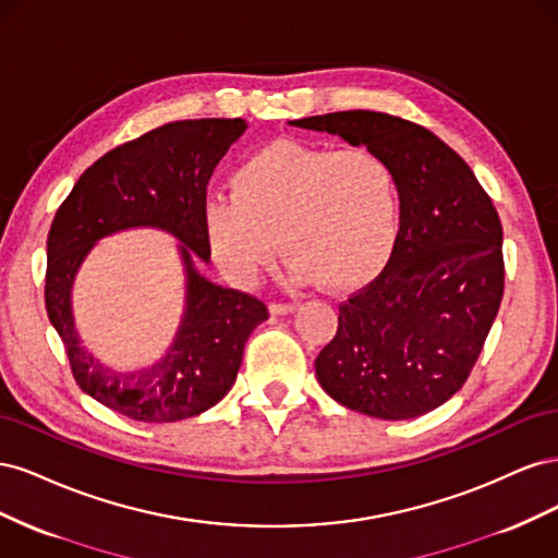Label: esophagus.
<instances>
[{"instance_id":"34e87169","label":"esophagus","mask_w":558,"mask_h":558,"mask_svg":"<svg viewBox=\"0 0 558 558\" xmlns=\"http://www.w3.org/2000/svg\"><path fill=\"white\" fill-rule=\"evenodd\" d=\"M295 310V302H269V312L272 314H289Z\"/></svg>"}]
</instances>
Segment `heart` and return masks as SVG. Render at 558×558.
<instances>
[{"instance_id":"obj_1","label":"heart","mask_w":558,"mask_h":558,"mask_svg":"<svg viewBox=\"0 0 558 558\" xmlns=\"http://www.w3.org/2000/svg\"><path fill=\"white\" fill-rule=\"evenodd\" d=\"M230 189L205 202L202 218L214 260L238 286L256 283L277 242L293 281L320 279L330 291L375 279L396 248L398 177L369 146L279 140L242 160Z\"/></svg>"}]
</instances>
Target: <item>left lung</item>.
I'll return each mask as SVG.
<instances>
[{"label": "left lung", "instance_id": "left-lung-1", "mask_svg": "<svg viewBox=\"0 0 558 558\" xmlns=\"http://www.w3.org/2000/svg\"><path fill=\"white\" fill-rule=\"evenodd\" d=\"M291 125L340 134L393 165L400 230L381 275L340 302L316 356L344 408L400 421L447 402L470 377L505 289L502 226L465 160L424 125L379 111H335Z\"/></svg>", "mask_w": 558, "mask_h": 558}]
</instances>
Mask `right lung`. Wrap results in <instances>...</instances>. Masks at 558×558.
<instances>
[{"mask_svg":"<svg viewBox=\"0 0 558 558\" xmlns=\"http://www.w3.org/2000/svg\"><path fill=\"white\" fill-rule=\"evenodd\" d=\"M242 118H199L150 130L111 148L74 183L46 242V312L70 359L72 375L105 408L144 424H170L214 408L238 377L248 335L269 316L256 295L199 277L193 256L209 260L207 183ZM154 225L177 233L190 272V305L173 349L154 368L116 376L77 344L69 291L77 265L116 229Z\"/></svg>","mask_w":558,"mask_h":558,"instance_id":"right-lung-1","label":"right lung"}]
</instances>
